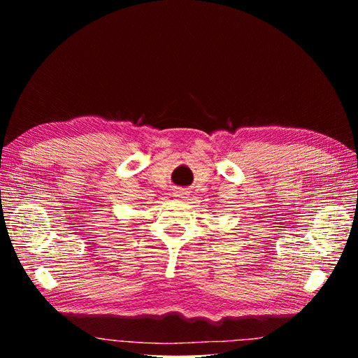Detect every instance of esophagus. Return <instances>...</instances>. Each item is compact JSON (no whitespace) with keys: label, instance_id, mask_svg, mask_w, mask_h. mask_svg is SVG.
<instances>
[{"label":"esophagus","instance_id":"1","mask_svg":"<svg viewBox=\"0 0 358 358\" xmlns=\"http://www.w3.org/2000/svg\"><path fill=\"white\" fill-rule=\"evenodd\" d=\"M188 196H189V192L187 189H182V188H178V189H175V192H173V197L182 199V200H187Z\"/></svg>","mask_w":358,"mask_h":358}]
</instances>
